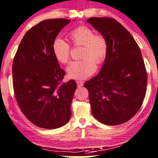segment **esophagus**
Masks as SVG:
<instances>
[{
  "mask_svg": "<svg viewBox=\"0 0 158 158\" xmlns=\"http://www.w3.org/2000/svg\"><path fill=\"white\" fill-rule=\"evenodd\" d=\"M76 83H77L78 87H81V86H83V82H82V81H76Z\"/></svg>",
  "mask_w": 158,
  "mask_h": 158,
  "instance_id": "esophagus-1",
  "label": "esophagus"
}]
</instances>
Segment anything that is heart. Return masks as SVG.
<instances>
[{
  "label": "heart",
  "mask_w": 158,
  "mask_h": 158,
  "mask_svg": "<svg viewBox=\"0 0 158 158\" xmlns=\"http://www.w3.org/2000/svg\"><path fill=\"white\" fill-rule=\"evenodd\" d=\"M74 46H82L81 58L82 60L70 64L67 72L71 79H84L96 71V64H101L106 60L109 52V43L104 35L94 34L93 30L85 25H81L72 30L69 35ZM52 53L57 61L61 64L70 60L71 47L61 38H56L52 43Z\"/></svg>",
  "instance_id": "obj_1"
}]
</instances>
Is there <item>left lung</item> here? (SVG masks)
I'll return each instance as SVG.
<instances>
[{
	"label": "left lung",
	"mask_w": 158,
	"mask_h": 158,
	"mask_svg": "<svg viewBox=\"0 0 158 158\" xmlns=\"http://www.w3.org/2000/svg\"><path fill=\"white\" fill-rule=\"evenodd\" d=\"M106 37L109 52L98 76L86 81L93 116L106 125H119L137 113L146 96L147 73L139 45L113 18L86 20Z\"/></svg>",
	"instance_id": "8db88e82"
}]
</instances>
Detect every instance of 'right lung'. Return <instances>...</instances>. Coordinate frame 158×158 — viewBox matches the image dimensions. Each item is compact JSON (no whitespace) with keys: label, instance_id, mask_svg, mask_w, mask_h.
I'll list each match as a JSON object with an SVG mask.
<instances>
[{"label":"right lung","instance_id":"right-lung-1","mask_svg":"<svg viewBox=\"0 0 158 158\" xmlns=\"http://www.w3.org/2000/svg\"><path fill=\"white\" fill-rule=\"evenodd\" d=\"M70 19L38 23L25 34L12 64L15 99L22 113L39 127L56 129L72 116L71 104L77 85L62 82L65 72L52 53V43Z\"/></svg>","mask_w":158,"mask_h":158}]
</instances>
